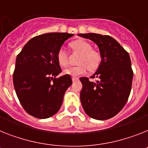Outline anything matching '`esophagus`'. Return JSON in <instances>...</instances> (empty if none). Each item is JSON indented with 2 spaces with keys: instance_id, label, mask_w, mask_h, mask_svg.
I'll use <instances>...</instances> for the list:
<instances>
[{
  "instance_id": "1",
  "label": "esophagus",
  "mask_w": 148,
  "mask_h": 148,
  "mask_svg": "<svg viewBox=\"0 0 148 148\" xmlns=\"http://www.w3.org/2000/svg\"><path fill=\"white\" fill-rule=\"evenodd\" d=\"M79 80V78L77 77H72V81L74 82V81H76V80Z\"/></svg>"
}]
</instances>
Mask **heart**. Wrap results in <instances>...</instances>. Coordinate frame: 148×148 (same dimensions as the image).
<instances>
[{
	"label": "heart",
	"mask_w": 148,
	"mask_h": 148,
	"mask_svg": "<svg viewBox=\"0 0 148 148\" xmlns=\"http://www.w3.org/2000/svg\"><path fill=\"white\" fill-rule=\"evenodd\" d=\"M70 47L74 51L80 53L78 60L79 65L64 69L63 74L76 77L85 74L87 70L94 71L99 68L101 63V55L97 51L93 50L90 43L84 40H77L72 42ZM56 59L61 67H66L68 64V54L66 49L61 47L57 53Z\"/></svg>",
	"instance_id": "b5f03b06"
}]
</instances>
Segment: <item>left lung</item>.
<instances>
[{"label":"left lung","instance_id":"1","mask_svg":"<svg viewBox=\"0 0 148 148\" xmlns=\"http://www.w3.org/2000/svg\"><path fill=\"white\" fill-rule=\"evenodd\" d=\"M98 46L101 63L91 78L80 77L83 85L80 101L88 116L99 120L110 119L118 114L127 102L131 92L133 71L129 53L116 40L95 33L78 34Z\"/></svg>","mask_w":148,"mask_h":148}]
</instances>
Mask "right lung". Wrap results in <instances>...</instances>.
<instances>
[{"mask_svg":"<svg viewBox=\"0 0 148 148\" xmlns=\"http://www.w3.org/2000/svg\"><path fill=\"white\" fill-rule=\"evenodd\" d=\"M68 33H47L31 39L17 56L13 85L23 108L36 118H49L60 109L64 95L72 84L70 75L61 72L56 55Z\"/></svg>","mask_w":148,"mask_h":148,"instance_id":"add662e5","label":"right lung"}]
</instances>
